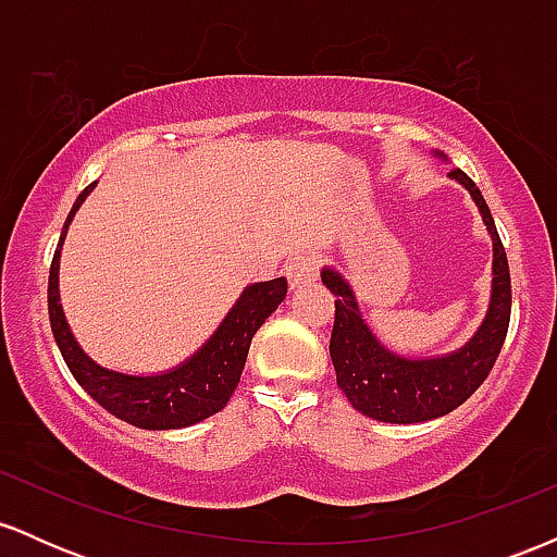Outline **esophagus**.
Listing matches in <instances>:
<instances>
[{
    "label": "esophagus",
    "mask_w": 557,
    "mask_h": 557,
    "mask_svg": "<svg viewBox=\"0 0 557 557\" xmlns=\"http://www.w3.org/2000/svg\"><path fill=\"white\" fill-rule=\"evenodd\" d=\"M285 274L290 280V287H300L317 277V259L311 253H296L285 264Z\"/></svg>",
    "instance_id": "obj_1"
}]
</instances>
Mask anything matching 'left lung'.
<instances>
[{"label": "left lung", "instance_id": "left-lung-1", "mask_svg": "<svg viewBox=\"0 0 557 557\" xmlns=\"http://www.w3.org/2000/svg\"><path fill=\"white\" fill-rule=\"evenodd\" d=\"M443 157V154H437ZM450 177L469 190L492 235V296L482 327L456 354L440 359H406L393 354L374 337L361 319L354 290L335 270H322V283L335 296L330 356L337 387L363 417L387 424H419L456 411L487 380L508 335L510 322V272L508 257L487 201L463 170Z\"/></svg>", "mask_w": 557, "mask_h": 557}]
</instances>
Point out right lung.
<instances>
[{"label":"right lung","mask_w":557,"mask_h":557,"mask_svg":"<svg viewBox=\"0 0 557 557\" xmlns=\"http://www.w3.org/2000/svg\"><path fill=\"white\" fill-rule=\"evenodd\" d=\"M94 185L96 183L88 185L75 198L65 227H62V238L57 243L52 267H49V322H52L54 341L62 359L73 372L75 382L101 408H107L112 417L123 419L127 424L140 426V430H183V426L214 417L216 411L227 406L230 395L238 387L248 348H251L257 330L283 304L287 280L277 277L248 285L240 293V298L235 300L230 314L222 319L214 335L188 361L170 369V372L136 376L99 367L83 354L78 341L67 327V319L62 314L60 304V248L65 243L70 222H73L81 203L86 201V196L94 190Z\"/></svg>","instance_id":"right-lung-1"}]
</instances>
